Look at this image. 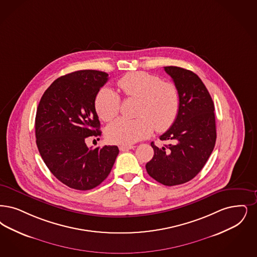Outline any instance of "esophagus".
<instances>
[{"label": "esophagus", "mask_w": 257, "mask_h": 257, "mask_svg": "<svg viewBox=\"0 0 257 257\" xmlns=\"http://www.w3.org/2000/svg\"><path fill=\"white\" fill-rule=\"evenodd\" d=\"M134 147L135 146H133V145H120L119 150L122 151V152H125V151H128L130 149H133Z\"/></svg>", "instance_id": "1"}]
</instances>
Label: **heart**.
Listing matches in <instances>:
<instances>
[{"instance_id": "1", "label": "heart", "mask_w": 257, "mask_h": 257, "mask_svg": "<svg viewBox=\"0 0 257 257\" xmlns=\"http://www.w3.org/2000/svg\"><path fill=\"white\" fill-rule=\"evenodd\" d=\"M117 87L128 98L140 99L137 114L129 119L120 117L107 127L106 136L113 144L131 145L153 129L164 132L174 123L181 106L176 85L144 72L127 73L117 81ZM95 110L104 121H110L120 109V96L112 89L103 88L95 96Z\"/></svg>"}]
</instances>
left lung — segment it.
Here are the masks:
<instances>
[{"instance_id": "left-lung-1", "label": "left lung", "mask_w": 257, "mask_h": 257, "mask_svg": "<svg viewBox=\"0 0 257 257\" xmlns=\"http://www.w3.org/2000/svg\"><path fill=\"white\" fill-rule=\"evenodd\" d=\"M181 97L174 123L160 137L171 144L158 147L145 167L147 173L163 185H182L192 180L205 166L216 142L214 103L200 77L180 67H164Z\"/></svg>"}]
</instances>
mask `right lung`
Here are the masks:
<instances>
[{"label":"right lung","mask_w":257,"mask_h":257,"mask_svg":"<svg viewBox=\"0 0 257 257\" xmlns=\"http://www.w3.org/2000/svg\"><path fill=\"white\" fill-rule=\"evenodd\" d=\"M108 73L94 70L57 78L42 95L35 117L36 144L44 163L64 185L89 190L110 174L118 155L115 145L89 148L86 140L98 137L97 92Z\"/></svg>","instance_id":"add662e5"}]
</instances>
